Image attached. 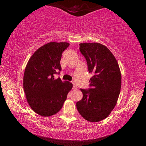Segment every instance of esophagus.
Listing matches in <instances>:
<instances>
[{
	"mask_svg": "<svg viewBox=\"0 0 146 146\" xmlns=\"http://www.w3.org/2000/svg\"><path fill=\"white\" fill-rule=\"evenodd\" d=\"M73 83V89H76L77 88V86H76V85L75 84V83Z\"/></svg>",
	"mask_w": 146,
	"mask_h": 146,
	"instance_id": "esophagus-1",
	"label": "esophagus"
}]
</instances>
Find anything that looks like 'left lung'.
<instances>
[{
    "label": "left lung",
    "mask_w": 146,
    "mask_h": 146,
    "mask_svg": "<svg viewBox=\"0 0 146 146\" xmlns=\"http://www.w3.org/2000/svg\"><path fill=\"white\" fill-rule=\"evenodd\" d=\"M80 51L93 74L90 88L80 89L83 97L76 102L80 115L89 122L107 118L115 106L121 88V73L115 58L100 43H81Z\"/></svg>",
    "instance_id": "1"
}]
</instances>
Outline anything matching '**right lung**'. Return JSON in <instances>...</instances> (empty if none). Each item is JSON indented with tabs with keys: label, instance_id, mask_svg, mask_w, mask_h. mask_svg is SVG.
I'll return each instance as SVG.
<instances>
[{
	"label": "right lung",
	"instance_id": "right-lung-1",
	"mask_svg": "<svg viewBox=\"0 0 146 146\" xmlns=\"http://www.w3.org/2000/svg\"><path fill=\"white\" fill-rule=\"evenodd\" d=\"M69 45L66 42L46 44L37 49L26 65L24 90L29 106L40 115L49 117L58 113L73 87L71 83L54 77L60 73L62 53Z\"/></svg>",
	"mask_w": 146,
	"mask_h": 146
}]
</instances>
